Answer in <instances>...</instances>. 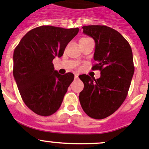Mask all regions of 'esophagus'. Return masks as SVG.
<instances>
[{"instance_id":"obj_1","label":"esophagus","mask_w":149,"mask_h":149,"mask_svg":"<svg viewBox=\"0 0 149 149\" xmlns=\"http://www.w3.org/2000/svg\"><path fill=\"white\" fill-rule=\"evenodd\" d=\"M74 77H75V79H77V78L79 77V74H78V73H76V74L74 75Z\"/></svg>"}]
</instances>
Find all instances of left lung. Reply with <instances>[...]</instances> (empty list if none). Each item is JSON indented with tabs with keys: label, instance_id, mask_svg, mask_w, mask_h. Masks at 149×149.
Listing matches in <instances>:
<instances>
[{
	"label": "left lung",
	"instance_id": "8db88e82",
	"mask_svg": "<svg viewBox=\"0 0 149 149\" xmlns=\"http://www.w3.org/2000/svg\"><path fill=\"white\" fill-rule=\"evenodd\" d=\"M83 33L95 42L93 70H101L95 79L79 76L84 84L79 93L83 110L90 118L103 119L113 114L126 99L134 72L132 51L126 39L115 29L105 26H83Z\"/></svg>",
	"mask_w": 149,
	"mask_h": 149
}]
</instances>
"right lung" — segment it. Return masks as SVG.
<instances>
[{
  "mask_svg": "<svg viewBox=\"0 0 149 149\" xmlns=\"http://www.w3.org/2000/svg\"><path fill=\"white\" fill-rule=\"evenodd\" d=\"M79 31V28L42 26L26 33L15 48L14 78L23 101L37 115L55 113L74 79L72 73L59 74L52 61L63 55Z\"/></svg>",
  "mask_w": 149,
  "mask_h": 149,
  "instance_id": "1",
  "label": "right lung"
}]
</instances>
